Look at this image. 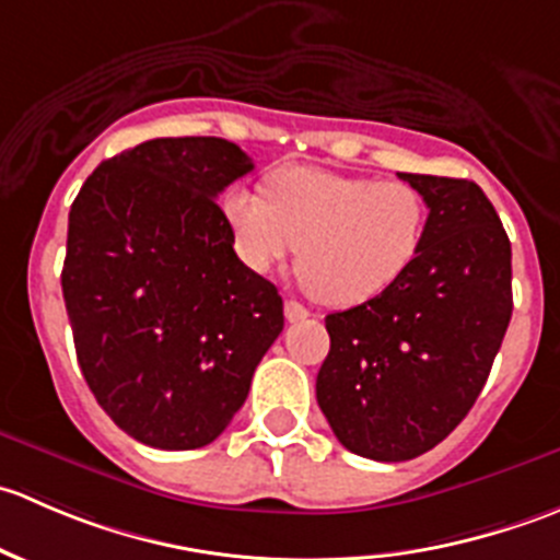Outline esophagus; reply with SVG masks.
<instances>
[{
    "label": "esophagus",
    "mask_w": 560,
    "mask_h": 560,
    "mask_svg": "<svg viewBox=\"0 0 560 560\" xmlns=\"http://www.w3.org/2000/svg\"><path fill=\"white\" fill-rule=\"evenodd\" d=\"M284 316L290 322H301V319H306V316H308V308L303 306V303H298V301H287L284 303Z\"/></svg>",
    "instance_id": "1"
}]
</instances>
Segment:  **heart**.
<instances>
[{"label": "heart", "instance_id": "b5f03b06", "mask_svg": "<svg viewBox=\"0 0 560 560\" xmlns=\"http://www.w3.org/2000/svg\"><path fill=\"white\" fill-rule=\"evenodd\" d=\"M265 191L233 186L222 217L241 262L268 273L296 244L306 290L358 306L389 290L420 254L428 202L409 180H374L322 167H279Z\"/></svg>", "mask_w": 560, "mask_h": 560}]
</instances>
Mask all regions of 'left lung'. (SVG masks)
<instances>
[{
	"instance_id": "left-lung-1",
	"label": "left lung",
	"mask_w": 560,
	"mask_h": 560,
	"mask_svg": "<svg viewBox=\"0 0 560 560\" xmlns=\"http://www.w3.org/2000/svg\"><path fill=\"white\" fill-rule=\"evenodd\" d=\"M428 202L420 254L389 290L325 316L316 400L338 442L382 463L450 436L488 382L512 316V246L474 180L398 173Z\"/></svg>"
}]
</instances>
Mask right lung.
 Segmentation results:
<instances>
[{
  "label": "right lung",
  "mask_w": 560,
  "mask_h": 560,
  "mask_svg": "<svg viewBox=\"0 0 560 560\" xmlns=\"http://www.w3.org/2000/svg\"><path fill=\"white\" fill-rule=\"evenodd\" d=\"M248 171L230 140H145L105 160L70 208L61 292L78 363L140 444H211L284 327L279 290L241 262L217 206Z\"/></svg>",
  "instance_id": "right-lung-1"
}]
</instances>
